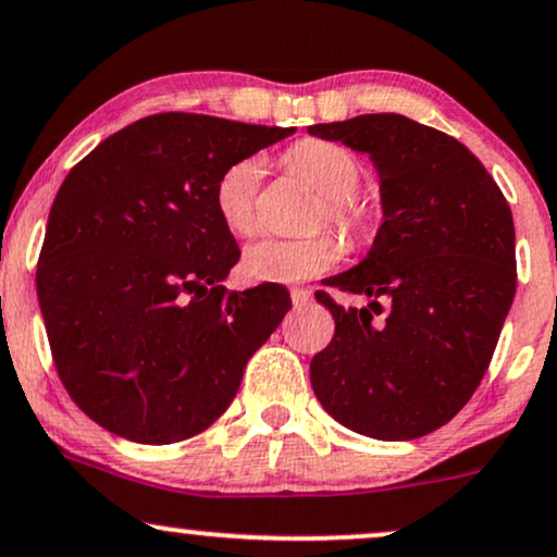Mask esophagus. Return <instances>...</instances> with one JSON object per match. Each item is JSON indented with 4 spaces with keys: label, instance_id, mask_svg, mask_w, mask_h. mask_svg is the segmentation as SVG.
Here are the masks:
<instances>
[{
    "label": "esophagus",
    "instance_id": "esophagus-1",
    "mask_svg": "<svg viewBox=\"0 0 557 557\" xmlns=\"http://www.w3.org/2000/svg\"><path fill=\"white\" fill-rule=\"evenodd\" d=\"M311 296H313V293L308 290V287H293V290H290V298H293V304H296V306H306L308 300H311Z\"/></svg>",
    "mask_w": 557,
    "mask_h": 557
}]
</instances>
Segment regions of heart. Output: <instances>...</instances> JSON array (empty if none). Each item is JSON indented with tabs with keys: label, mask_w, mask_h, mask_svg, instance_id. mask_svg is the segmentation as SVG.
Masks as SVG:
<instances>
[{
	"label": "heart",
	"mask_w": 557,
	"mask_h": 557,
	"mask_svg": "<svg viewBox=\"0 0 557 557\" xmlns=\"http://www.w3.org/2000/svg\"><path fill=\"white\" fill-rule=\"evenodd\" d=\"M285 169L319 197L311 227L330 223L352 244L371 233L373 210L360 199L358 186L363 181V165L330 139H300L285 152ZM264 163L259 156L238 158L218 176L214 184V210L233 236H253L259 227L257 197ZM343 259V244L330 233L285 240L264 238L251 244L244 253V270L261 283H298L332 270Z\"/></svg>",
	"instance_id": "b5f03b06"
}]
</instances>
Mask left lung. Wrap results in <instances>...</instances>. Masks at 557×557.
I'll use <instances>...</instances> for the list:
<instances>
[{"label": "left lung", "mask_w": 557, "mask_h": 557, "mask_svg": "<svg viewBox=\"0 0 557 557\" xmlns=\"http://www.w3.org/2000/svg\"><path fill=\"white\" fill-rule=\"evenodd\" d=\"M308 134L368 152L384 207L368 257L324 280L371 304L345 308L317 290L334 337L311 360L313 394L355 433L420 438L470 401L491 366L516 293L511 207L459 139L399 113Z\"/></svg>", "instance_id": "obj_1"}]
</instances>
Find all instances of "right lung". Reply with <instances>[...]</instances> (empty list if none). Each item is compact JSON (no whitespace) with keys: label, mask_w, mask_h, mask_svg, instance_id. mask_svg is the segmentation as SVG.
I'll return each instance as SVG.
<instances>
[{"label":"right lung","mask_w":557,"mask_h":557,"mask_svg":"<svg viewBox=\"0 0 557 557\" xmlns=\"http://www.w3.org/2000/svg\"><path fill=\"white\" fill-rule=\"evenodd\" d=\"M293 132L156 113L111 134L64 178L36 290L59 379L100 428L176 444L236 397L249 358L293 304L272 283L223 285L240 251L214 210V184Z\"/></svg>","instance_id":"right-lung-1"}]
</instances>
